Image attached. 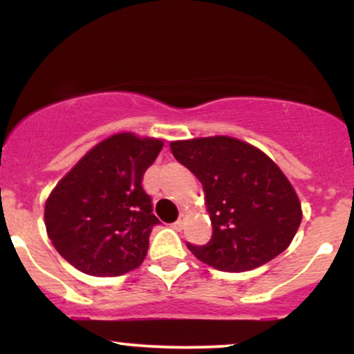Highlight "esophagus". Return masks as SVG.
Here are the masks:
<instances>
[{
    "label": "esophagus",
    "mask_w": 354,
    "mask_h": 354,
    "mask_svg": "<svg viewBox=\"0 0 354 354\" xmlns=\"http://www.w3.org/2000/svg\"><path fill=\"white\" fill-rule=\"evenodd\" d=\"M183 225H185V214H180V218H178L176 223H174V228L181 230Z\"/></svg>",
    "instance_id": "34e87169"
}]
</instances>
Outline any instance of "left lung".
<instances>
[{
  "label": "left lung",
  "instance_id": "1",
  "mask_svg": "<svg viewBox=\"0 0 354 354\" xmlns=\"http://www.w3.org/2000/svg\"><path fill=\"white\" fill-rule=\"evenodd\" d=\"M171 153L205 189L213 236L186 243L206 265L241 273L266 265L293 241L301 205L281 169L254 146L230 136L173 141Z\"/></svg>",
  "mask_w": 354,
  "mask_h": 354
}]
</instances>
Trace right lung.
Masks as SVG:
<instances>
[{
	"instance_id": "1",
	"label": "right lung",
	"mask_w": 354,
	"mask_h": 354,
	"mask_svg": "<svg viewBox=\"0 0 354 354\" xmlns=\"http://www.w3.org/2000/svg\"><path fill=\"white\" fill-rule=\"evenodd\" d=\"M161 148V140L120 133L84 154L53 189L44 225L53 246L76 270L121 276L143 263L160 219L141 183Z\"/></svg>"
}]
</instances>
